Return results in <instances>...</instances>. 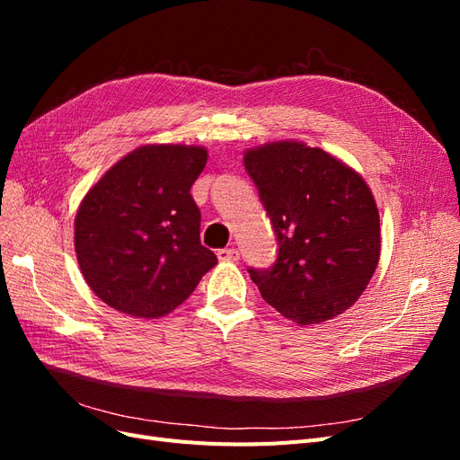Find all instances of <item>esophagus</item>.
<instances>
[{"mask_svg": "<svg viewBox=\"0 0 460 460\" xmlns=\"http://www.w3.org/2000/svg\"><path fill=\"white\" fill-rule=\"evenodd\" d=\"M217 257L220 259V261H230V262H235L240 259V252L238 249H234V247H225V249H218L217 252Z\"/></svg>", "mask_w": 460, "mask_h": 460, "instance_id": "1", "label": "esophagus"}]
</instances>
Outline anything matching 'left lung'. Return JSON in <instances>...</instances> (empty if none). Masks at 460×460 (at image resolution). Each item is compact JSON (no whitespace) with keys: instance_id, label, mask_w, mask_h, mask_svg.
Here are the masks:
<instances>
[{"instance_id":"8db88e82","label":"left lung","mask_w":460,"mask_h":460,"mask_svg":"<svg viewBox=\"0 0 460 460\" xmlns=\"http://www.w3.org/2000/svg\"><path fill=\"white\" fill-rule=\"evenodd\" d=\"M278 238L269 270L249 269L262 299L299 326L341 314L380 261V215L368 184L320 147L284 140L243 153Z\"/></svg>"}]
</instances>
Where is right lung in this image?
I'll list each match as a JSON object with an SVG mask.
<instances>
[{"instance_id":"1","label":"right lung","mask_w":460,"mask_h":460,"mask_svg":"<svg viewBox=\"0 0 460 460\" xmlns=\"http://www.w3.org/2000/svg\"><path fill=\"white\" fill-rule=\"evenodd\" d=\"M205 164L201 146H142L88 190L75 218V252L86 284L109 307L164 316L215 267L190 193Z\"/></svg>"}]
</instances>
